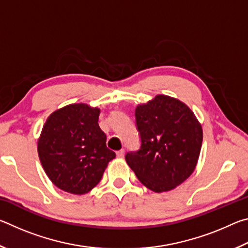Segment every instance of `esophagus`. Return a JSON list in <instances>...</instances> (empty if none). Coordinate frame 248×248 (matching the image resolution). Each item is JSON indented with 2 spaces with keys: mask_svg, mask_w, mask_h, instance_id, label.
<instances>
[{
  "mask_svg": "<svg viewBox=\"0 0 248 248\" xmlns=\"http://www.w3.org/2000/svg\"><path fill=\"white\" fill-rule=\"evenodd\" d=\"M116 154H117V156H118V157L123 158V157L124 156V150L121 149V150H119V151H117Z\"/></svg>",
  "mask_w": 248,
  "mask_h": 248,
  "instance_id": "obj_1",
  "label": "esophagus"
}]
</instances>
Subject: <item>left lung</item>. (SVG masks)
Here are the masks:
<instances>
[{"label": "left lung", "mask_w": 248, "mask_h": 248, "mask_svg": "<svg viewBox=\"0 0 248 248\" xmlns=\"http://www.w3.org/2000/svg\"><path fill=\"white\" fill-rule=\"evenodd\" d=\"M136 120L141 148L127 153L125 162L150 190L174 189L194 173L202 127L186 104L167 95L138 105Z\"/></svg>", "instance_id": "1"}]
</instances>
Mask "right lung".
<instances>
[{
  "label": "right lung",
  "mask_w": 248,
  "mask_h": 248,
  "mask_svg": "<svg viewBox=\"0 0 248 248\" xmlns=\"http://www.w3.org/2000/svg\"><path fill=\"white\" fill-rule=\"evenodd\" d=\"M99 112L87 104H70L46 120L37 150L46 174L61 190L73 195L91 191L116 157L98 125Z\"/></svg>",
  "instance_id": "1"
}]
</instances>
